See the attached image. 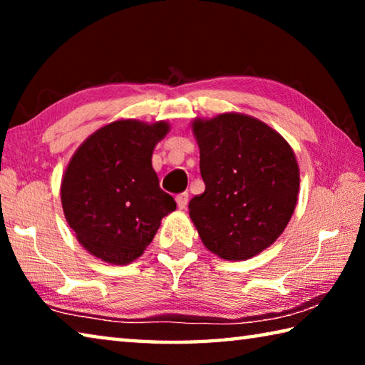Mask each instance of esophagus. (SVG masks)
<instances>
[{"mask_svg":"<svg viewBox=\"0 0 365 365\" xmlns=\"http://www.w3.org/2000/svg\"><path fill=\"white\" fill-rule=\"evenodd\" d=\"M175 201H177V206H178V207H180V209H185V207H187V205H188V193H180V195H177Z\"/></svg>","mask_w":365,"mask_h":365,"instance_id":"1","label":"esophagus"}]
</instances>
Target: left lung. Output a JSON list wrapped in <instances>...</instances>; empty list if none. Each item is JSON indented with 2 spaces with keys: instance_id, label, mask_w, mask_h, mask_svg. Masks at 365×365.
Here are the masks:
<instances>
[{
  "instance_id": "obj_1",
  "label": "left lung",
  "mask_w": 365,
  "mask_h": 365,
  "mask_svg": "<svg viewBox=\"0 0 365 365\" xmlns=\"http://www.w3.org/2000/svg\"><path fill=\"white\" fill-rule=\"evenodd\" d=\"M206 190L190 217L209 251L242 261L267 248L292 219L299 190L294 153L280 133L245 114L195 120Z\"/></svg>"
}]
</instances>
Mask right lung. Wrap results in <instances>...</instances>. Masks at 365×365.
<instances>
[{"instance_id":"obj_1","label":"right lung","mask_w":365,"mask_h":365,"mask_svg":"<svg viewBox=\"0 0 365 365\" xmlns=\"http://www.w3.org/2000/svg\"><path fill=\"white\" fill-rule=\"evenodd\" d=\"M169 123L117 120L73 154L61 185L67 222L86 251L109 264H130L153 242L175 201L160 190L151 156Z\"/></svg>"}]
</instances>
